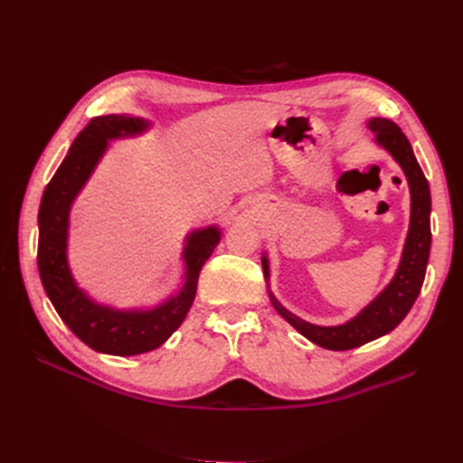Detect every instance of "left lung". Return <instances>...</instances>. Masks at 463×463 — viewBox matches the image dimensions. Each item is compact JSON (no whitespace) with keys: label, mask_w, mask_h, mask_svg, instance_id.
<instances>
[{"label":"left lung","mask_w":463,"mask_h":463,"mask_svg":"<svg viewBox=\"0 0 463 463\" xmlns=\"http://www.w3.org/2000/svg\"><path fill=\"white\" fill-rule=\"evenodd\" d=\"M369 129L376 135V143L388 150L392 158L402 165L411 193L410 232L405 237L402 260L392 282L355 318L340 326L311 325V322L289 313L270 293L274 309L293 328L303 334L307 340L320 347L334 349V352H345V349L373 342L400 325L413 307L419 291H421L430 253V191L421 165L415 160L408 137L402 133L394 121L384 118H373L369 121ZM262 270L264 278L269 279L270 272L266 257H262Z\"/></svg>","instance_id":"1"}]
</instances>
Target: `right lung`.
<instances>
[{"label": "right lung", "instance_id": "right-lung-1", "mask_svg": "<svg viewBox=\"0 0 463 463\" xmlns=\"http://www.w3.org/2000/svg\"><path fill=\"white\" fill-rule=\"evenodd\" d=\"M148 123L141 118L102 116L89 121L73 141L58 172L46 185L38 210V272L55 311L79 340L94 352L109 355H138L160 347L185 320L199 272L206 259L220 243L222 232L208 226L189 233L184 249L185 284L177 296L154 309L119 311L94 303L79 289L67 262L69 210L82 185L87 184L98 160L108 148V141L143 133Z\"/></svg>", "mask_w": 463, "mask_h": 463}]
</instances>
